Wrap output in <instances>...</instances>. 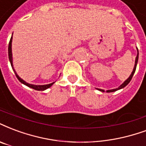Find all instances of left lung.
Returning a JSON list of instances; mask_svg holds the SVG:
<instances>
[{
  "instance_id": "left-lung-1",
  "label": "left lung",
  "mask_w": 146,
  "mask_h": 146,
  "mask_svg": "<svg viewBox=\"0 0 146 146\" xmlns=\"http://www.w3.org/2000/svg\"><path fill=\"white\" fill-rule=\"evenodd\" d=\"M137 51H138V54H137V56L136 58H135V66H134V69H133V71L131 72V74L130 75V76L128 77L126 80H125L124 83H123L121 86H120L119 87H117V88H116V89H113V90H107V92L108 93H110V92H114V91H116V90H120V89H122V88H124V87H125V86H127L128 84H129V82L131 81V78H132V76H133L134 73H135V70H136V66H137V63H138V60H139V50H138V48H137ZM99 90L100 91H101V92H104V90H100L99 89Z\"/></svg>"
}]
</instances>
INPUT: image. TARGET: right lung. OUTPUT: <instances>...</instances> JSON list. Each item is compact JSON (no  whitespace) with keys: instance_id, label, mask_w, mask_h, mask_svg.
<instances>
[{"instance_id":"obj_1","label":"right lung","mask_w":146,"mask_h":146,"mask_svg":"<svg viewBox=\"0 0 146 146\" xmlns=\"http://www.w3.org/2000/svg\"><path fill=\"white\" fill-rule=\"evenodd\" d=\"M11 42H12V36L11 38V39H10V42H9V45H8V58H9V60H10V62H11V67H12L13 70H14V72L15 73L16 75V77L18 78V80L19 81L21 82V84H25V85H26L27 87H30V88H32V89L35 90H45L48 89L49 87H51L52 85L54 84V83H52V84H46V85H34V84H28L26 82L23 80L22 79L20 78L19 76H18V74L16 73L15 70L13 67V62H12V52H11Z\"/></svg>"}]
</instances>
